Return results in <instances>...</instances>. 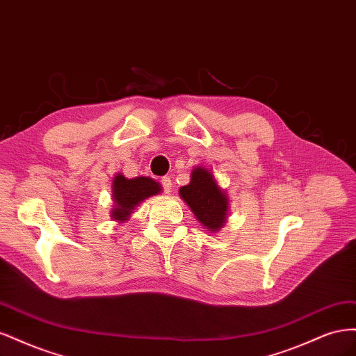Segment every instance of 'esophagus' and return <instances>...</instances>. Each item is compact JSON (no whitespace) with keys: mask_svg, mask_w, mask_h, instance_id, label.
<instances>
[{"mask_svg":"<svg viewBox=\"0 0 356 356\" xmlns=\"http://www.w3.org/2000/svg\"><path fill=\"white\" fill-rule=\"evenodd\" d=\"M160 184H161V187H163L165 193H169V191L172 190V181H170L169 177H163V178H161V179H160Z\"/></svg>","mask_w":356,"mask_h":356,"instance_id":"esophagus-1","label":"esophagus"}]
</instances>
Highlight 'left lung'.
I'll return each mask as SVG.
<instances>
[{"label": "left lung", "mask_w": 356, "mask_h": 356, "mask_svg": "<svg viewBox=\"0 0 356 356\" xmlns=\"http://www.w3.org/2000/svg\"><path fill=\"white\" fill-rule=\"evenodd\" d=\"M179 195L204 227L211 232L222 227L227 218L229 202L209 170L203 168L193 170L191 182L179 188Z\"/></svg>", "instance_id": "obj_1"}]
</instances>
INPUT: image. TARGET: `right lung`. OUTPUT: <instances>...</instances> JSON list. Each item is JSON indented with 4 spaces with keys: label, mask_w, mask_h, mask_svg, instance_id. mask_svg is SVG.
Here are the masks:
<instances>
[{
    "label": "right lung",
    "mask_w": 356,
    "mask_h": 356,
    "mask_svg": "<svg viewBox=\"0 0 356 356\" xmlns=\"http://www.w3.org/2000/svg\"><path fill=\"white\" fill-rule=\"evenodd\" d=\"M160 190V184L153 178L138 177L127 179L123 175H117L113 182V197L115 202V208L111 213L113 218L120 221L127 220L129 213L139 202L157 195Z\"/></svg>",
    "instance_id": "add662e5"
}]
</instances>
